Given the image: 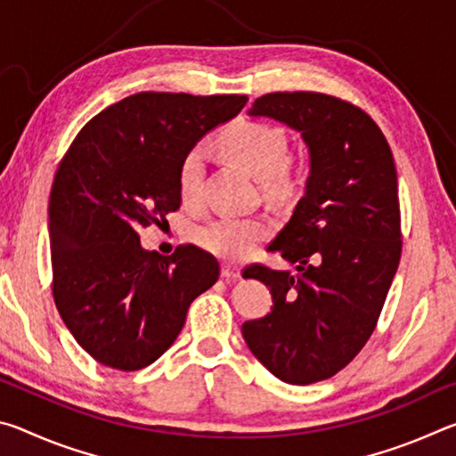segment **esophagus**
<instances>
[{
  "mask_svg": "<svg viewBox=\"0 0 456 456\" xmlns=\"http://www.w3.org/2000/svg\"><path fill=\"white\" fill-rule=\"evenodd\" d=\"M221 277L225 281H235L241 277V269L235 267V265H229V264H223L221 265Z\"/></svg>",
  "mask_w": 456,
  "mask_h": 456,
  "instance_id": "esophagus-1",
  "label": "esophagus"
}]
</instances>
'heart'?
Returning a JSON list of instances; mask_svg holds the SVG:
<instances>
[{
    "label": "heart",
    "instance_id": "1",
    "mask_svg": "<svg viewBox=\"0 0 456 456\" xmlns=\"http://www.w3.org/2000/svg\"><path fill=\"white\" fill-rule=\"evenodd\" d=\"M217 149L243 167L259 181H264L269 192H285L291 189V179L285 167L288 141L280 128L259 120H235L217 138ZM205 175V152L200 146L184 154L176 187L181 200L195 205L200 199ZM272 233V227L264 219L256 217H221L197 231V243L215 257L225 261H245L259 249V245Z\"/></svg>",
    "mask_w": 456,
    "mask_h": 456
}]
</instances>
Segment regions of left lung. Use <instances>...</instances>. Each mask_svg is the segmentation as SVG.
Instances as JSON below:
<instances>
[{
	"label": "left lung",
	"mask_w": 456,
	"mask_h": 456,
	"mask_svg": "<svg viewBox=\"0 0 456 456\" xmlns=\"http://www.w3.org/2000/svg\"><path fill=\"white\" fill-rule=\"evenodd\" d=\"M249 117L297 130L310 176L291 219L267 247L297 273L245 269L272 291L265 318L241 326L275 378L314 384L356 358L376 328L403 251L398 181L382 130L358 106L320 92H273Z\"/></svg>",
	"instance_id": "left-lung-1"
}]
</instances>
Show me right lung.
Here are the masks:
<instances>
[{"mask_svg": "<svg viewBox=\"0 0 456 456\" xmlns=\"http://www.w3.org/2000/svg\"><path fill=\"white\" fill-rule=\"evenodd\" d=\"M247 96L138 92L96 114L64 154L50 192L53 302L100 364L141 370L171 348L192 299L219 280L195 245L159 256L138 229L181 207L176 173Z\"/></svg>", "mask_w": 456, "mask_h": 456, "instance_id": "1", "label": "right lung"}]
</instances>
